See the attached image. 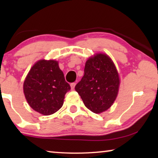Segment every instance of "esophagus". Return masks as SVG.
Returning a JSON list of instances; mask_svg holds the SVG:
<instances>
[{
	"instance_id": "obj_1",
	"label": "esophagus",
	"mask_w": 158,
	"mask_h": 158,
	"mask_svg": "<svg viewBox=\"0 0 158 158\" xmlns=\"http://www.w3.org/2000/svg\"><path fill=\"white\" fill-rule=\"evenodd\" d=\"M75 85H76V83H72L70 84V86H71V89L72 90H74V88H75Z\"/></svg>"
}]
</instances>
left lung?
Listing matches in <instances>:
<instances>
[{
  "label": "left lung",
  "mask_w": 158,
  "mask_h": 158,
  "mask_svg": "<svg viewBox=\"0 0 158 158\" xmlns=\"http://www.w3.org/2000/svg\"><path fill=\"white\" fill-rule=\"evenodd\" d=\"M119 83L118 73L111 58L98 53L86 61L83 77L75 89L88 109L101 114L116 100Z\"/></svg>",
  "instance_id": "left-lung-1"
}]
</instances>
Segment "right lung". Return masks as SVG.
I'll return each mask as SVG.
<instances>
[{
	"instance_id": "add662e5",
	"label": "right lung",
	"mask_w": 158,
	"mask_h": 158,
	"mask_svg": "<svg viewBox=\"0 0 158 158\" xmlns=\"http://www.w3.org/2000/svg\"><path fill=\"white\" fill-rule=\"evenodd\" d=\"M70 90L58 62L52 60L36 62L23 83V93L29 105L44 116L55 113L62 106L64 95Z\"/></svg>"
}]
</instances>
